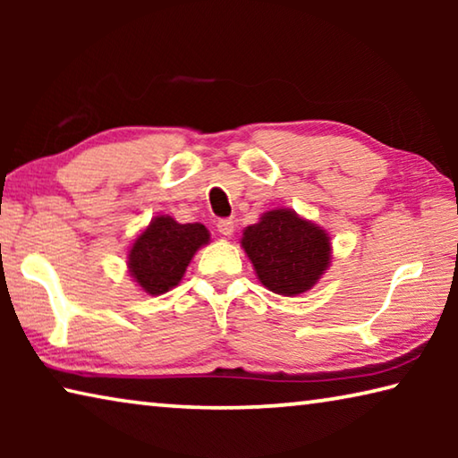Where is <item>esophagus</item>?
I'll return each mask as SVG.
<instances>
[{"mask_svg":"<svg viewBox=\"0 0 458 458\" xmlns=\"http://www.w3.org/2000/svg\"><path fill=\"white\" fill-rule=\"evenodd\" d=\"M236 228V222L232 218H222L218 220V232L222 236H232V232Z\"/></svg>","mask_w":458,"mask_h":458,"instance_id":"obj_1","label":"esophagus"}]
</instances>
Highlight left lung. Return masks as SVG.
Here are the masks:
<instances>
[{
    "instance_id": "1",
    "label": "left lung",
    "mask_w": 458,
    "mask_h": 458,
    "mask_svg": "<svg viewBox=\"0 0 458 458\" xmlns=\"http://www.w3.org/2000/svg\"><path fill=\"white\" fill-rule=\"evenodd\" d=\"M242 246L268 291L284 297L311 289L327 270L329 236L291 210H273L248 226Z\"/></svg>"
}]
</instances>
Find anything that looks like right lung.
Returning a JSON list of instances; mask_svg holds the SVG:
<instances>
[{
	"instance_id": "1",
	"label": "right lung",
	"mask_w": 458,
	"mask_h": 458,
	"mask_svg": "<svg viewBox=\"0 0 458 458\" xmlns=\"http://www.w3.org/2000/svg\"><path fill=\"white\" fill-rule=\"evenodd\" d=\"M210 234L201 224H177L169 216L153 218L129 250V273L149 294H164L182 281L190 260Z\"/></svg>"
}]
</instances>
